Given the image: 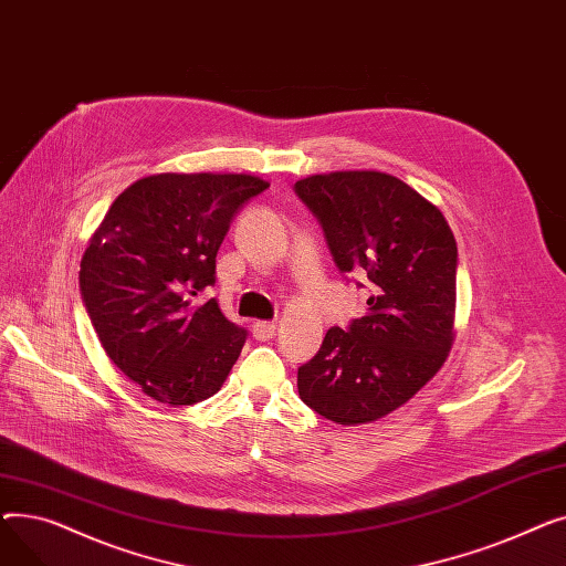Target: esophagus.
<instances>
[{
    "label": "esophagus",
    "mask_w": 566,
    "mask_h": 566,
    "mask_svg": "<svg viewBox=\"0 0 566 566\" xmlns=\"http://www.w3.org/2000/svg\"><path fill=\"white\" fill-rule=\"evenodd\" d=\"M275 331H277V325H275L273 321H256V323L252 325V335H254V339H259V342L273 339V337H275Z\"/></svg>",
    "instance_id": "esophagus-1"
}]
</instances>
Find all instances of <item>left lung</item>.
Segmentation results:
<instances>
[{
	"mask_svg": "<svg viewBox=\"0 0 566 566\" xmlns=\"http://www.w3.org/2000/svg\"><path fill=\"white\" fill-rule=\"evenodd\" d=\"M293 190L339 271L367 275L374 291L367 314L325 333L298 369V395L344 427L380 420L418 395L452 348L454 233L431 201L382 171L314 174Z\"/></svg>",
	"mask_w": 566,
	"mask_h": 566,
	"instance_id": "8db88e82",
	"label": "left lung"
}]
</instances>
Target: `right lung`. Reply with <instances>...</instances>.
Listing matches in <instances>:
<instances>
[{
  "label": "right lung",
  "instance_id": "1",
  "mask_svg": "<svg viewBox=\"0 0 566 566\" xmlns=\"http://www.w3.org/2000/svg\"><path fill=\"white\" fill-rule=\"evenodd\" d=\"M268 186L250 174H154L114 199L80 263L82 303L107 358L167 406L213 397L248 331L218 301L216 256L235 213Z\"/></svg>",
  "mask_w": 566,
  "mask_h": 566
}]
</instances>
